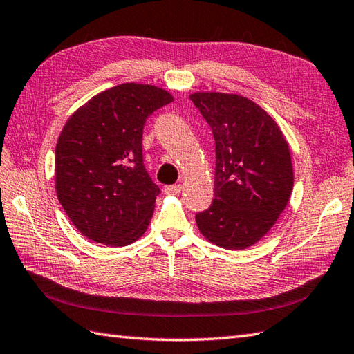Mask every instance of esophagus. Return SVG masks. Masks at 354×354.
Listing matches in <instances>:
<instances>
[{
    "mask_svg": "<svg viewBox=\"0 0 354 354\" xmlns=\"http://www.w3.org/2000/svg\"><path fill=\"white\" fill-rule=\"evenodd\" d=\"M165 192L167 194H169V195H176V194H178V192H182V185H169V186H167L165 187Z\"/></svg>",
    "mask_w": 354,
    "mask_h": 354,
    "instance_id": "obj_1",
    "label": "esophagus"
}]
</instances>
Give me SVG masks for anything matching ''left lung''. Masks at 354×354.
<instances>
[{
	"label": "left lung",
	"instance_id": "8db88e82",
	"mask_svg": "<svg viewBox=\"0 0 354 354\" xmlns=\"http://www.w3.org/2000/svg\"><path fill=\"white\" fill-rule=\"evenodd\" d=\"M191 100L210 125L216 154L215 200L195 221L218 247H251L276 224L292 192L289 145L276 121L245 97L197 92Z\"/></svg>",
	"mask_w": 354,
	"mask_h": 354
}]
</instances>
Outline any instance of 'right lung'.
<instances>
[{
  "mask_svg": "<svg viewBox=\"0 0 354 354\" xmlns=\"http://www.w3.org/2000/svg\"><path fill=\"white\" fill-rule=\"evenodd\" d=\"M171 101L156 86L124 83L66 121L56 145V192L83 236L124 247L145 233L160 189L144 167V124Z\"/></svg>",
  "mask_w": 354,
  "mask_h": 354,
  "instance_id": "1",
  "label": "right lung"
}]
</instances>
